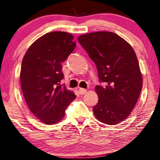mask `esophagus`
Instances as JSON below:
<instances>
[{"label": "esophagus", "mask_w": 160, "mask_h": 160, "mask_svg": "<svg viewBox=\"0 0 160 160\" xmlns=\"http://www.w3.org/2000/svg\"><path fill=\"white\" fill-rule=\"evenodd\" d=\"M86 91H87L86 89H85V88H79V93H80L81 95L85 94V93H86Z\"/></svg>", "instance_id": "esophagus-1"}]
</instances>
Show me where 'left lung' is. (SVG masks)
I'll list each match as a JSON object with an SVG mask.
<instances>
[{"label":"left lung","instance_id":"left-lung-1","mask_svg":"<svg viewBox=\"0 0 160 160\" xmlns=\"http://www.w3.org/2000/svg\"><path fill=\"white\" fill-rule=\"evenodd\" d=\"M78 42L97 66L100 82L95 87L99 97L93 111L98 120L117 124L135 108L142 87V79L135 51L112 32L83 34Z\"/></svg>","mask_w":160,"mask_h":160}]
</instances>
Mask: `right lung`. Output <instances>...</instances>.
<instances>
[{"instance_id": "right-lung-1", "label": "right lung", "mask_w": 160, "mask_h": 160, "mask_svg": "<svg viewBox=\"0 0 160 160\" xmlns=\"http://www.w3.org/2000/svg\"><path fill=\"white\" fill-rule=\"evenodd\" d=\"M72 34L53 31L38 39L27 50L22 61L20 82L29 109L42 122L53 124L65 116L76 98L61 81L62 63L76 48Z\"/></svg>"}]
</instances>
